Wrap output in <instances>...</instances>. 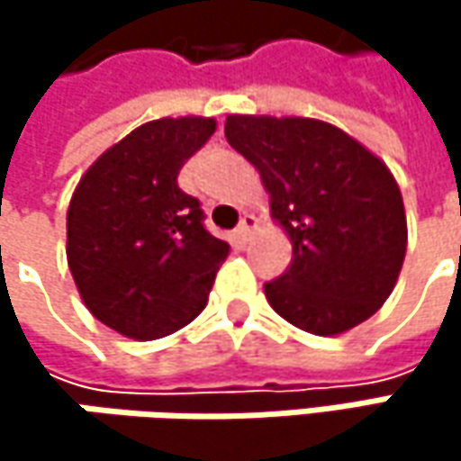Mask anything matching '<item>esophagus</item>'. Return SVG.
I'll return each mask as SVG.
<instances>
[{
	"label": "esophagus",
	"mask_w": 461,
	"mask_h": 461,
	"mask_svg": "<svg viewBox=\"0 0 461 461\" xmlns=\"http://www.w3.org/2000/svg\"><path fill=\"white\" fill-rule=\"evenodd\" d=\"M253 227H256V219H253L250 213H245V216L240 219L237 230H234V234H237V240H240V242H245V240L250 237V231H253Z\"/></svg>",
	"instance_id": "obj_1"
}]
</instances>
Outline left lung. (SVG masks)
Listing matches in <instances>:
<instances>
[{"label":"left lung","mask_w":461,"mask_h":461,"mask_svg":"<svg viewBox=\"0 0 461 461\" xmlns=\"http://www.w3.org/2000/svg\"><path fill=\"white\" fill-rule=\"evenodd\" d=\"M227 140L258 173L294 258L264 283L272 310L302 330L333 336L368 321L406 258V211L387 165L344 131L304 117H242Z\"/></svg>","instance_id":"left-lung-1"}]
</instances>
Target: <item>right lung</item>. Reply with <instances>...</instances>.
Returning <instances> with one entry per match:
<instances>
[{"mask_svg": "<svg viewBox=\"0 0 461 461\" xmlns=\"http://www.w3.org/2000/svg\"><path fill=\"white\" fill-rule=\"evenodd\" d=\"M213 131L205 117L146 122L104 151L71 197V277L87 310L122 336L149 341L194 321L230 256L205 230L200 200L178 186Z\"/></svg>", "mask_w": 461, "mask_h": 461, "instance_id": "obj_1", "label": "right lung"}]
</instances>
